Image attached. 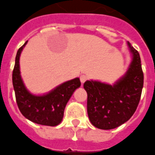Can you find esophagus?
Returning <instances> with one entry per match:
<instances>
[{"label": "esophagus", "instance_id": "34e87169", "mask_svg": "<svg viewBox=\"0 0 155 155\" xmlns=\"http://www.w3.org/2000/svg\"><path fill=\"white\" fill-rule=\"evenodd\" d=\"M79 79H80V82H81V83L83 84V83H84L86 81H87V76H86V75H81L80 77H79Z\"/></svg>", "mask_w": 155, "mask_h": 155}]
</instances>
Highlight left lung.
<instances>
[{
  "mask_svg": "<svg viewBox=\"0 0 155 155\" xmlns=\"http://www.w3.org/2000/svg\"><path fill=\"white\" fill-rule=\"evenodd\" d=\"M133 61L127 72L113 86L97 81H87V113L95 127L111 130L127 122L140 100L143 72L139 52L128 42Z\"/></svg>",
  "mask_w": 155,
  "mask_h": 155,
  "instance_id": "left-lung-1",
  "label": "left lung"
}]
</instances>
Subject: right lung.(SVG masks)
Instances as JSON below:
<instances>
[{
	"label": "right lung",
	"mask_w": 155,
	"mask_h": 155,
	"mask_svg": "<svg viewBox=\"0 0 155 155\" xmlns=\"http://www.w3.org/2000/svg\"><path fill=\"white\" fill-rule=\"evenodd\" d=\"M26 43L27 41L17 51L12 72V83L18 109L31 122L44 126H58L62 120L66 104L76 89L81 85L80 80L76 78L65 82L43 96L31 94L24 86L19 70L20 54Z\"/></svg>",
	"instance_id": "1"
}]
</instances>
